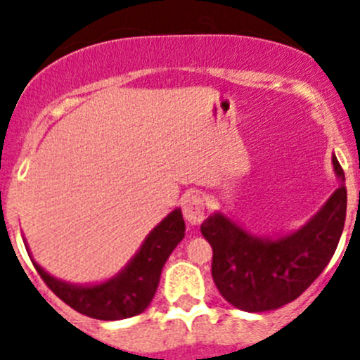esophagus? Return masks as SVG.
Segmentation results:
<instances>
[{"mask_svg":"<svg viewBox=\"0 0 360 360\" xmlns=\"http://www.w3.org/2000/svg\"><path fill=\"white\" fill-rule=\"evenodd\" d=\"M184 217L188 225H199L205 220V201L199 195H188L184 201Z\"/></svg>","mask_w":360,"mask_h":360,"instance_id":"1","label":"esophagus"}]
</instances>
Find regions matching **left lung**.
I'll return each instance as SVG.
<instances>
[{
  "instance_id": "1",
  "label": "left lung",
  "mask_w": 360,
  "mask_h": 360,
  "mask_svg": "<svg viewBox=\"0 0 360 360\" xmlns=\"http://www.w3.org/2000/svg\"><path fill=\"white\" fill-rule=\"evenodd\" d=\"M333 168L338 188L298 231L255 236L221 211L202 221V236L213 248L211 276L231 305L244 312L276 310L321 276L335 255L347 214L345 173L336 155Z\"/></svg>"
}]
</instances>
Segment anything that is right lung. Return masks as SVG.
Listing matches in <instances>:
<instances>
[{"label": "right lung", "instance_id": "right-lung-1", "mask_svg": "<svg viewBox=\"0 0 360 360\" xmlns=\"http://www.w3.org/2000/svg\"><path fill=\"white\" fill-rule=\"evenodd\" d=\"M184 236V217L180 207H175L149 232L123 270L97 284L65 283L50 276L41 265L31 260L46 286L74 310L100 321H121L139 316L150 305L162 266Z\"/></svg>", "mask_w": 360, "mask_h": 360}]
</instances>
